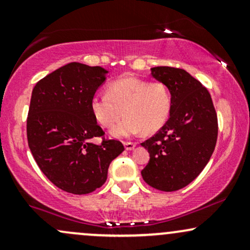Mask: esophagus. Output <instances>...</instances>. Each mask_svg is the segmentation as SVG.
Returning a JSON list of instances; mask_svg holds the SVG:
<instances>
[{"instance_id": "obj_1", "label": "esophagus", "mask_w": 250, "mask_h": 250, "mask_svg": "<svg viewBox=\"0 0 250 250\" xmlns=\"http://www.w3.org/2000/svg\"><path fill=\"white\" fill-rule=\"evenodd\" d=\"M135 147H136V145L134 142H125V148L127 150H133Z\"/></svg>"}]
</instances>
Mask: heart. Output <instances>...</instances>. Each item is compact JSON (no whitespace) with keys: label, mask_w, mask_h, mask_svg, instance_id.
Instances as JSON below:
<instances>
[{"label":"heart","mask_w":250,"mask_h":250,"mask_svg":"<svg viewBox=\"0 0 250 250\" xmlns=\"http://www.w3.org/2000/svg\"><path fill=\"white\" fill-rule=\"evenodd\" d=\"M171 97L165 83L135 76L116 80L108 85L105 94H95L90 100V110L96 122L111 129L115 137H128L140 131L154 134L167 122Z\"/></svg>","instance_id":"heart-1"}]
</instances>
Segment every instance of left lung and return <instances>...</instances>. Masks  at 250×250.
Here are the masks:
<instances>
[{"mask_svg":"<svg viewBox=\"0 0 250 250\" xmlns=\"http://www.w3.org/2000/svg\"><path fill=\"white\" fill-rule=\"evenodd\" d=\"M150 70L168 87L171 108L166 125L141 143L150 155L141 174L150 187L175 191L193 182L210 160L217 140L216 111L209 91L186 70Z\"/></svg>","mask_w":250,"mask_h":250,"instance_id":"8db88e82","label":"left lung"}]
</instances>
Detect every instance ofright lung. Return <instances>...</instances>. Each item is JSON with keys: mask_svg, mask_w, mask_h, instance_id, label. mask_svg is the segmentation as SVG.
<instances>
[{"mask_svg": "<svg viewBox=\"0 0 250 250\" xmlns=\"http://www.w3.org/2000/svg\"><path fill=\"white\" fill-rule=\"evenodd\" d=\"M109 71L71 62L43 77L33 89L27 119L28 145L42 173L67 193L89 194L102 187L110 162L125 150L103 140L90 100Z\"/></svg>", "mask_w": 250, "mask_h": 250, "instance_id": "obj_1", "label": "right lung"}]
</instances>
